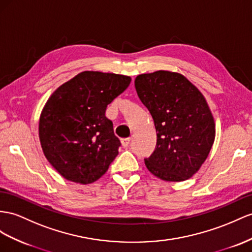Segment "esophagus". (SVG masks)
I'll list each match as a JSON object with an SVG mask.
<instances>
[{
	"label": "esophagus",
	"mask_w": 252,
	"mask_h": 252,
	"mask_svg": "<svg viewBox=\"0 0 252 252\" xmlns=\"http://www.w3.org/2000/svg\"><path fill=\"white\" fill-rule=\"evenodd\" d=\"M130 143H131V139H130V138H124V139H121V145H122V147H125V148L128 147V145H130Z\"/></svg>",
	"instance_id": "esophagus-1"
}]
</instances>
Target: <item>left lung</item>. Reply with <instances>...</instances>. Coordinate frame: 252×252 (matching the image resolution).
Wrapping results in <instances>:
<instances>
[{
  "label": "left lung",
  "instance_id": "1",
  "mask_svg": "<svg viewBox=\"0 0 252 252\" xmlns=\"http://www.w3.org/2000/svg\"><path fill=\"white\" fill-rule=\"evenodd\" d=\"M135 88L157 130L156 150L145 159L148 170L167 182L191 178L215 140V121L204 95L183 74L168 70L137 75Z\"/></svg>",
  "mask_w": 252,
  "mask_h": 252
}]
</instances>
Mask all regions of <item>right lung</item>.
<instances>
[{"label": "right lung", "instance_id": "1", "mask_svg": "<svg viewBox=\"0 0 252 252\" xmlns=\"http://www.w3.org/2000/svg\"><path fill=\"white\" fill-rule=\"evenodd\" d=\"M131 81L127 75L83 71L50 95L39 118L40 145L68 181L94 183L117 157L120 141L105 111Z\"/></svg>", "mask_w": 252, "mask_h": 252}]
</instances>
